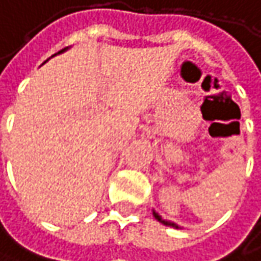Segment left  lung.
Wrapping results in <instances>:
<instances>
[{
	"label": "left lung",
	"instance_id": "obj_1",
	"mask_svg": "<svg viewBox=\"0 0 261 261\" xmlns=\"http://www.w3.org/2000/svg\"><path fill=\"white\" fill-rule=\"evenodd\" d=\"M153 216L156 217V220H159L161 223H164V225H167V226H173V228H179V226H177L176 223H173V222H168V220H164V219H162V217H161V216H159V214H158L156 211H153Z\"/></svg>",
	"mask_w": 261,
	"mask_h": 261
}]
</instances>
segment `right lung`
<instances>
[{
  "instance_id": "obj_1",
  "label": "right lung",
  "mask_w": 261,
  "mask_h": 261,
  "mask_svg": "<svg viewBox=\"0 0 261 261\" xmlns=\"http://www.w3.org/2000/svg\"><path fill=\"white\" fill-rule=\"evenodd\" d=\"M67 48H68V47H65V48H62V50H59V51H58V53H55V55H53V56H56V55H59V53H62V51H65V50H67Z\"/></svg>"
}]
</instances>
